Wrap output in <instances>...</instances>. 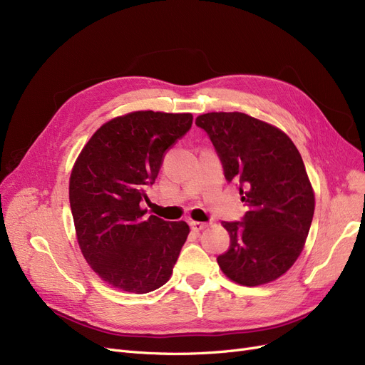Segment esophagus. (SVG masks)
<instances>
[{"instance_id":"obj_1","label":"esophagus","mask_w":365,"mask_h":365,"mask_svg":"<svg viewBox=\"0 0 365 365\" xmlns=\"http://www.w3.org/2000/svg\"><path fill=\"white\" fill-rule=\"evenodd\" d=\"M190 226H192L193 232H200V230L205 229L208 225L207 223H202V222H190Z\"/></svg>"}]
</instances>
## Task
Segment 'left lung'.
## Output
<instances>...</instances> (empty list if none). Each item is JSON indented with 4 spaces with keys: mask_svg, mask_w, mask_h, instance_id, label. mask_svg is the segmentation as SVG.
<instances>
[{
    "mask_svg": "<svg viewBox=\"0 0 365 365\" xmlns=\"http://www.w3.org/2000/svg\"><path fill=\"white\" fill-rule=\"evenodd\" d=\"M227 181L240 182L249 211L223 222L230 247L217 257L229 280L242 286L274 282L295 264L314 214V192L295 143L280 128L242 112L199 115Z\"/></svg>",
    "mask_w": 365,
    "mask_h": 365,
    "instance_id": "left-lung-1",
    "label": "left lung"
}]
</instances>
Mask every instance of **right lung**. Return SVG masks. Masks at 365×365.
I'll use <instances>...</instances> for the list:
<instances>
[{"mask_svg":"<svg viewBox=\"0 0 365 365\" xmlns=\"http://www.w3.org/2000/svg\"><path fill=\"white\" fill-rule=\"evenodd\" d=\"M192 113L130 112L105 123L73 165L68 195L81 252L124 292L148 294L172 275L190 227L145 217L140 200L166 150L190 130Z\"/></svg>","mask_w":365,"mask_h":365,"instance_id":"obj_1","label":"right lung"}]
</instances>
